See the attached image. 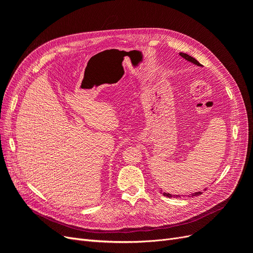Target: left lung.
<instances>
[{
  "instance_id": "obj_1",
  "label": "left lung",
  "mask_w": 253,
  "mask_h": 253,
  "mask_svg": "<svg viewBox=\"0 0 253 253\" xmlns=\"http://www.w3.org/2000/svg\"><path fill=\"white\" fill-rule=\"evenodd\" d=\"M179 55H180L183 59H186V60L190 61V62H192V63H194V64H196V65H198V66H202V64H201L200 62H198V61H197L196 59H194L193 57H191V56L187 55V53L180 52ZM201 194H202V192H196V193H193V194H191V195H189V196H197V195H201ZM164 195L167 196V197H174V198L179 197V195H172V194H169V193H164Z\"/></svg>"
}]
</instances>
